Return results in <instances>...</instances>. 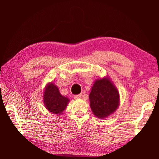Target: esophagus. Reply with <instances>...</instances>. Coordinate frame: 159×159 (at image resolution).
I'll use <instances>...</instances> for the list:
<instances>
[{"label": "esophagus", "instance_id": "1", "mask_svg": "<svg viewBox=\"0 0 159 159\" xmlns=\"http://www.w3.org/2000/svg\"><path fill=\"white\" fill-rule=\"evenodd\" d=\"M82 97V94H79V95H74V98H76V99H79V98H80Z\"/></svg>", "mask_w": 159, "mask_h": 159}]
</instances>
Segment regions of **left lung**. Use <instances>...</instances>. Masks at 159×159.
<instances>
[{
  "label": "left lung",
  "mask_w": 159,
  "mask_h": 159,
  "mask_svg": "<svg viewBox=\"0 0 159 159\" xmlns=\"http://www.w3.org/2000/svg\"><path fill=\"white\" fill-rule=\"evenodd\" d=\"M90 108L102 118L114 112L119 104V93L108 79L96 80L89 95Z\"/></svg>",
  "instance_id": "left-lung-1"
}]
</instances>
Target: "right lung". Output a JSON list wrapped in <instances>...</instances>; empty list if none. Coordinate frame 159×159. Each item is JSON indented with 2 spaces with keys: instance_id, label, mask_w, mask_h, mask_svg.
Returning <instances> with one entry per match:
<instances>
[{
  "instance_id": "add662e5",
  "label": "right lung",
  "mask_w": 159,
  "mask_h": 159,
  "mask_svg": "<svg viewBox=\"0 0 159 159\" xmlns=\"http://www.w3.org/2000/svg\"><path fill=\"white\" fill-rule=\"evenodd\" d=\"M43 99L46 108L55 114H61L69 101L68 98L61 95L57 86L53 83L49 84L45 88Z\"/></svg>"
}]
</instances>
